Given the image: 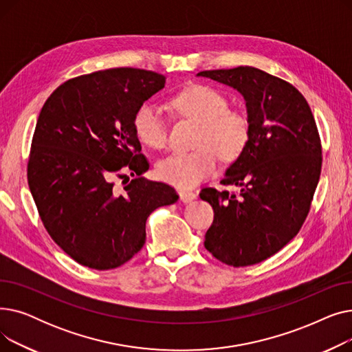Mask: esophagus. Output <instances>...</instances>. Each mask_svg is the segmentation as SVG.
Instances as JSON below:
<instances>
[{
	"instance_id": "esophagus-1",
	"label": "esophagus",
	"mask_w": 352,
	"mask_h": 352,
	"mask_svg": "<svg viewBox=\"0 0 352 352\" xmlns=\"http://www.w3.org/2000/svg\"><path fill=\"white\" fill-rule=\"evenodd\" d=\"M195 197H197V194L192 191H186V190L179 191V198L182 202H191L192 199H195Z\"/></svg>"
}]
</instances>
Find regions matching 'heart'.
I'll return each mask as SVG.
<instances>
[{
  "label": "heart",
  "instance_id": "heart-1",
  "mask_svg": "<svg viewBox=\"0 0 352 352\" xmlns=\"http://www.w3.org/2000/svg\"><path fill=\"white\" fill-rule=\"evenodd\" d=\"M175 113L198 124L195 150L174 154L157 165L161 179L178 188H191L210 177L218 160L234 162L244 154L251 140V120L244 109L228 108L223 92L208 85H191L171 100ZM138 141L153 150H162L168 140L160 108L141 105L133 120Z\"/></svg>",
  "mask_w": 352,
  "mask_h": 352
}]
</instances>
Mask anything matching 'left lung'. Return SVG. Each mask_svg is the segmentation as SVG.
Segmentation results:
<instances>
[{"label":"left lung","mask_w":352,"mask_h":352,"mask_svg":"<svg viewBox=\"0 0 352 352\" xmlns=\"http://www.w3.org/2000/svg\"><path fill=\"white\" fill-rule=\"evenodd\" d=\"M239 91L251 140L221 179L239 192L204 188L214 210L206 248L227 265L261 263L298 234L320 181L322 150L311 108L292 84L255 67L198 72Z\"/></svg>","instance_id":"8db88e82"}]
</instances>
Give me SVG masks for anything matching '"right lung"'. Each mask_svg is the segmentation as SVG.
<instances>
[{
	"instance_id": "obj_1",
	"label": "right lung",
	"mask_w": 352,
	"mask_h": 352,
	"mask_svg": "<svg viewBox=\"0 0 352 352\" xmlns=\"http://www.w3.org/2000/svg\"><path fill=\"white\" fill-rule=\"evenodd\" d=\"M165 85V77L140 68H111L71 78L45 101L32 135L28 186L43 224L74 261L113 270L145 244L150 214L178 199L165 182L142 174L133 120ZM138 177L122 190L114 176ZM124 184V181H122Z\"/></svg>"
}]
</instances>
